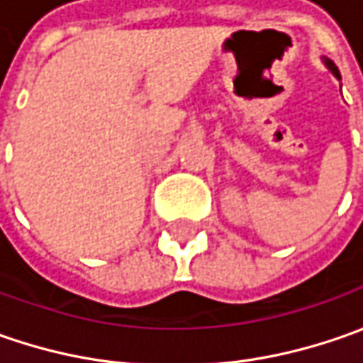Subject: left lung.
I'll return each mask as SVG.
<instances>
[{"label":"left lung","instance_id":"obj_1","mask_svg":"<svg viewBox=\"0 0 363 363\" xmlns=\"http://www.w3.org/2000/svg\"><path fill=\"white\" fill-rule=\"evenodd\" d=\"M323 64L328 66V70H329V72H331V74H333V77L337 78V80H342V77H340V70H337V66L331 62L329 58H323Z\"/></svg>","mask_w":363,"mask_h":363}]
</instances>
